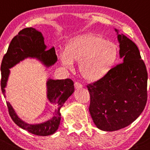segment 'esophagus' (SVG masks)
<instances>
[{
  "label": "esophagus",
  "mask_w": 150,
  "mask_h": 150,
  "mask_svg": "<svg viewBox=\"0 0 150 150\" xmlns=\"http://www.w3.org/2000/svg\"><path fill=\"white\" fill-rule=\"evenodd\" d=\"M82 84L79 82H75V88L76 89H80L82 88Z\"/></svg>",
  "instance_id": "1"
}]
</instances>
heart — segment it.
Returning a JSON list of instances; mask_svg holds the SVG:
<instances>
[{"label": "heart", "instance_id": "b5f03b06", "mask_svg": "<svg viewBox=\"0 0 150 150\" xmlns=\"http://www.w3.org/2000/svg\"><path fill=\"white\" fill-rule=\"evenodd\" d=\"M117 56V46L113 43L96 35H85L70 40L60 59L69 67L73 61H80L81 75L84 79L93 81L108 72Z\"/></svg>", "mask_w": 150, "mask_h": 150}]
</instances>
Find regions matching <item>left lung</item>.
<instances>
[{
  "label": "left lung",
  "instance_id": "8db88e82",
  "mask_svg": "<svg viewBox=\"0 0 150 150\" xmlns=\"http://www.w3.org/2000/svg\"><path fill=\"white\" fill-rule=\"evenodd\" d=\"M117 38L122 62L87 85L92 120L98 128L106 131H117L132 123L147 101V71L139 50L126 36L118 35Z\"/></svg>",
  "mask_w": 150,
  "mask_h": 150
}]
</instances>
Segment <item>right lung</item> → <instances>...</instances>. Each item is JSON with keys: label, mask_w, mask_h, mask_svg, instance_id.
<instances>
[{"label": "right lung", "mask_w": 150, "mask_h": 150, "mask_svg": "<svg viewBox=\"0 0 150 150\" xmlns=\"http://www.w3.org/2000/svg\"><path fill=\"white\" fill-rule=\"evenodd\" d=\"M28 57H36L47 66L52 65L57 60L54 47L46 49L42 34L33 28L20 30L13 38L6 54L4 56L1 66V86L3 93L5 91L4 88L9 75V68ZM47 88L48 99L50 102L55 105L56 110L54 117L43 123L31 125L22 121L17 117L9 102H6L8 113L13 121L18 126L34 135L44 137L51 135L57 131L61 120L60 108L75 90L73 81L69 78L57 81L48 80Z\"/></svg>", "instance_id": "add662e5"}]
</instances>
